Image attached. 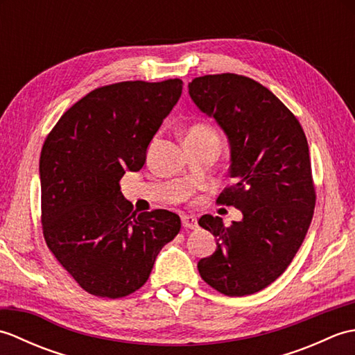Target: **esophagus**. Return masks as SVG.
Wrapping results in <instances>:
<instances>
[{
  "instance_id": "obj_1",
  "label": "esophagus",
  "mask_w": 355,
  "mask_h": 355,
  "mask_svg": "<svg viewBox=\"0 0 355 355\" xmlns=\"http://www.w3.org/2000/svg\"><path fill=\"white\" fill-rule=\"evenodd\" d=\"M182 224L186 229H197L198 227L197 218L192 215H182Z\"/></svg>"
}]
</instances>
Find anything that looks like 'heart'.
Instances as JSON below:
<instances>
[{
  "label": "heart",
  "mask_w": 355,
  "mask_h": 355,
  "mask_svg": "<svg viewBox=\"0 0 355 355\" xmlns=\"http://www.w3.org/2000/svg\"><path fill=\"white\" fill-rule=\"evenodd\" d=\"M186 139H215L218 140V134L212 126L206 123H195L187 130Z\"/></svg>",
  "instance_id": "heart-1"
}]
</instances>
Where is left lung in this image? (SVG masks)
Wrapping results in <instances>:
<instances>
[{
    "mask_svg": "<svg viewBox=\"0 0 355 355\" xmlns=\"http://www.w3.org/2000/svg\"><path fill=\"white\" fill-rule=\"evenodd\" d=\"M195 105L230 141V177L216 202L243 212L224 225L202 215L216 250L198 262L202 281L225 296L258 293L290 266L310 227L315 187L310 149L296 116L270 92L235 73L206 74L189 84Z\"/></svg>",
    "mask_w": 355,
    "mask_h": 355,
    "instance_id": "obj_1",
    "label": "left lung"
}]
</instances>
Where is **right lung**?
<instances>
[{
	"label": "right lung",
	"mask_w": 355,
	"mask_h": 355,
	"mask_svg": "<svg viewBox=\"0 0 355 355\" xmlns=\"http://www.w3.org/2000/svg\"><path fill=\"white\" fill-rule=\"evenodd\" d=\"M183 82L126 80L93 89L67 110L40 158L44 239L82 290L119 299L145 285L157 254L178 235L169 210H132L120 192L137 172Z\"/></svg>",
	"instance_id": "right-lung-1"
}]
</instances>
